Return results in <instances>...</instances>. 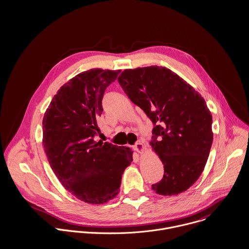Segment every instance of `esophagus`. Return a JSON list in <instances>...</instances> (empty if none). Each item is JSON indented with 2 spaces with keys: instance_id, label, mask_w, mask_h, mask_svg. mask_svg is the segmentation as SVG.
Returning <instances> with one entry per match:
<instances>
[{
  "instance_id": "esophagus-1",
  "label": "esophagus",
  "mask_w": 249,
  "mask_h": 249,
  "mask_svg": "<svg viewBox=\"0 0 249 249\" xmlns=\"http://www.w3.org/2000/svg\"><path fill=\"white\" fill-rule=\"evenodd\" d=\"M133 149L139 153H142L144 151V145L142 144V142H137L134 146H133Z\"/></svg>"
}]
</instances>
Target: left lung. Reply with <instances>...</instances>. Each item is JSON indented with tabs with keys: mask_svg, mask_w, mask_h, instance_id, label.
Instances as JSON below:
<instances>
[{
	"mask_svg": "<svg viewBox=\"0 0 249 249\" xmlns=\"http://www.w3.org/2000/svg\"><path fill=\"white\" fill-rule=\"evenodd\" d=\"M118 81L154 124L150 145L164 165V177L152 190L166 196L187 191L201 176L213 142V119L204 99L166 67L127 69Z\"/></svg>",
	"mask_w": 249,
	"mask_h": 249,
	"instance_id": "left-lung-1",
	"label": "left lung"
}]
</instances>
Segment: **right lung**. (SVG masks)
<instances>
[{
	"label": "right lung",
	"instance_id": "add662e5",
	"mask_svg": "<svg viewBox=\"0 0 249 249\" xmlns=\"http://www.w3.org/2000/svg\"><path fill=\"white\" fill-rule=\"evenodd\" d=\"M121 70L76 74L53 98L43 118V145L52 170L72 196L89 204L117 196L132 162L129 147L95 141L105 91Z\"/></svg>",
	"mask_w": 249,
	"mask_h": 249
}]
</instances>
